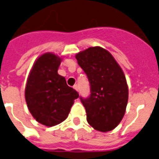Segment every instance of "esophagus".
<instances>
[{
    "label": "esophagus",
    "mask_w": 159,
    "mask_h": 159,
    "mask_svg": "<svg viewBox=\"0 0 159 159\" xmlns=\"http://www.w3.org/2000/svg\"><path fill=\"white\" fill-rule=\"evenodd\" d=\"M73 88H74V89H75V90H77V91H78V90H79V87H78V86H77V85H75V86H73Z\"/></svg>",
    "instance_id": "obj_1"
}]
</instances>
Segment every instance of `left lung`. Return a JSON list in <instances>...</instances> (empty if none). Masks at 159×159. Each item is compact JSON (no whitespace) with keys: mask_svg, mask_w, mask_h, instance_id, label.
Here are the masks:
<instances>
[{"mask_svg":"<svg viewBox=\"0 0 159 159\" xmlns=\"http://www.w3.org/2000/svg\"><path fill=\"white\" fill-rule=\"evenodd\" d=\"M76 59L90 82V95L80 97L87 122L98 131H111L123 119L128 103L125 74L111 54L100 47L81 52Z\"/></svg>","mask_w":159,"mask_h":159,"instance_id":"8db88e82","label":"left lung"}]
</instances>
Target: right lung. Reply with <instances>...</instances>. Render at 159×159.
<instances>
[{"label":"right lung","instance_id":"right-lung-1","mask_svg":"<svg viewBox=\"0 0 159 159\" xmlns=\"http://www.w3.org/2000/svg\"><path fill=\"white\" fill-rule=\"evenodd\" d=\"M61 58L52 53L39 57L26 82L25 98L28 109L42 125L54 126L68 117L79 94L57 73Z\"/></svg>","mask_w":159,"mask_h":159}]
</instances>
